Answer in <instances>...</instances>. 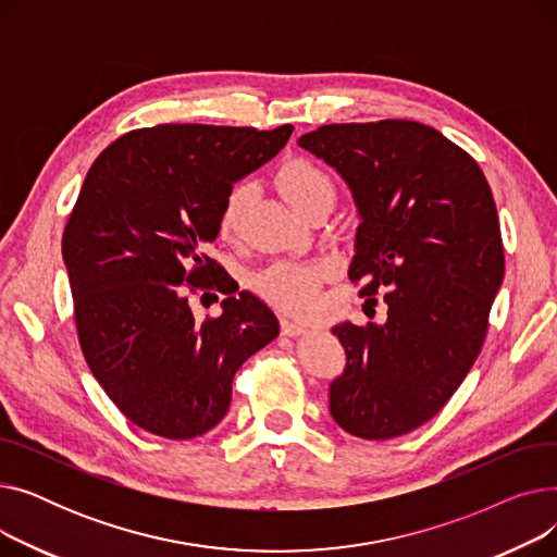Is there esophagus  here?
<instances>
[{
  "instance_id": "34e87169",
  "label": "esophagus",
  "mask_w": 557,
  "mask_h": 557,
  "mask_svg": "<svg viewBox=\"0 0 557 557\" xmlns=\"http://www.w3.org/2000/svg\"><path fill=\"white\" fill-rule=\"evenodd\" d=\"M305 332H307V327L302 323H296V320H288V318L282 320V334L284 336H300Z\"/></svg>"
}]
</instances>
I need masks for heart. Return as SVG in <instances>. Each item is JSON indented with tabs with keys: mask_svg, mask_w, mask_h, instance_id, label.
<instances>
[{
	"mask_svg": "<svg viewBox=\"0 0 557 557\" xmlns=\"http://www.w3.org/2000/svg\"><path fill=\"white\" fill-rule=\"evenodd\" d=\"M277 185L286 196V200L294 205L298 212L307 208L309 202L318 200L320 196H334V183L330 181V175L313 162L302 158L288 160L286 164H282L277 173ZM248 198H250L248 185H237L234 189H230L223 202L221 221H219V230L223 237H232V234L237 232ZM327 271H330L327 261L309 263V261L282 259L271 263L269 269H263L257 275L255 286L259 294L267 300H271L273 305L286 311L305 313L315 305L318 282L323 280Z\"/></svg>",
	"mask_w": 557,
	"mask_h": 557,
	"instance_id": "1",
	"label": "heart"
}]
</instances>
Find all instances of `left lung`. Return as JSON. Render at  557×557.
Wrapping results in <instances>:
<instances>
[{"mask_svg": "<svg viewBox=\"0 0 557 557\" xmlns=\"http://www.w3.org/2000/svg\"><path fill=\"white\" fill-rule=\"evenodd\" d=\"M298 144L352 191L361 223L347 275L388 305L382 325L332 330L347 361L330 413L388 441L441 411L481 352L506 267L496 205L476 160L418 122L330 124Z\"/></svg>", "mask_w": 557, "mask_h": 557, "instance_id": "8db88e82", "label": "left lung"}]
</instances>
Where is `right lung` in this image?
I'll return each mask as SVG.
<instances>
[{"instance_id": "1", "label": "right lung", "mask_w": 557, "mask_h": 557, "mask_svg": "<svg viewBox=\"0 0 557 557\" xmlns=\"http://www.w3.org/2000/svg\"><path fill=\"white\" fill-rule=\"evenodd\" d=\"M290 133L162 124L112 141L87 171L63 234L78 341L139 429L169 441L214 429L234 374L280 334L275 313L250 290L237 295L208 248L232 185ZM183 283L225 293L222 315L198 324Z\"/></svg>"}]
</instances>
